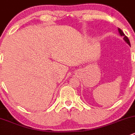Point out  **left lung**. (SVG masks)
Here are the masks:
<instances>
[{"mask_svg":"<svg viewBox=\"0 0 135 135\" xmlns=\"http://www.w3.org/2000/svg\"><path fill=\"white\" fill-rule=\"evenodd\" d=\"M118 30H119V33H120V35L121 36H124V41H125V42H127V43L129 45V46H131V44H130V41H129V38H127V36H126L124 35V33H123V32L121 30H120V28H118Z\"/></svg>","mask_w":135,"mask_h":135,"instance_id":"obj_1","label":"left lung"}]
</instances>
